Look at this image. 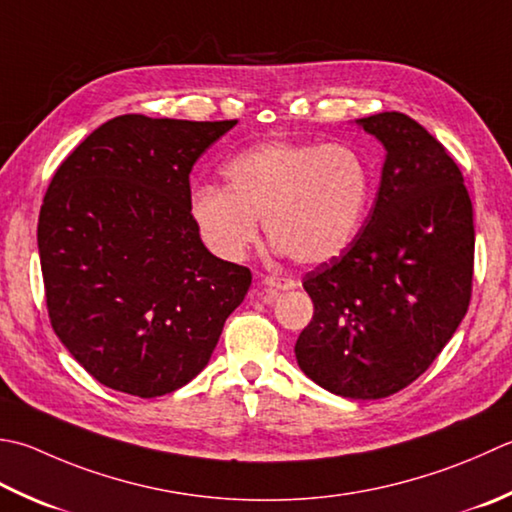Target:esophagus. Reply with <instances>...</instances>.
Masks as SVG:
<instances>
[{
  "instance_id": "obj_1",
  "label": "esophagus",
  "mask_w": 512,
  "mask_h": 512,
  "mask_svg": "<svg viewBox=\"0 0 512 512\" xmlns=\"http://www.w3.org/2000/svg\"><path fill=\"white\" fill-rule=\"evenodd\" d=\"M262 282H264L268 288H275V290H288V288L295 286L293 279L279 277V275H264Z\"/></svg>"
}]
</instances>
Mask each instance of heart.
Listing matches in <instances>:
<instances>
[{
    "mask_svg": "<svg viewBox=\"0 0 512 512\" xmlns=\"http://www.w3.org/2000/svg\"><path fill=\"white\" fill-rule=\"evenodd\" d=\"M226 186H202L190 197L199 235L224 259H242L266 237L297 264H322L342 255L364 224L373 170L348 144H257L228 159Z\"/></svg>",
    "mask_w": 512,
    "mask_h": 512,
    "instance_id": "1",
    "label": "heart"
}]
</instances>
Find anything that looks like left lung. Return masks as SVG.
<instances>
[{
	"instance_id": "1",
	"label": "left lung",
	"mask_w": 512,
	"mask_h": 512,
	"mask_svg": "<svg viewBox=\"0 0 512 512\" xmlns=\"http://www.w3.org/2000/svg\"><path fill=\"white\" fill-rule=\"evenodd\" d=\"M386 148L364 228L304 275L313 319L295 344L315 384L350 399L395 395L426 373L470 304L473 204L448 150L404 113L359 119Z\"/></svg>"
}]
</instances>
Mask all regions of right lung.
<instances>
[{"mask_svg": "<svg viewBox=\"0 0 512 512\" xmlns=\"http://www.w3.org/2000/svg\"><path fill=\"white\" fill-rule=\"evenodd\" d=\"M237 119L119 115L50 179L37 224L50 326L119 393L162 397L202 373L250 270L208 253L190 170Z\"/></svg>", "mask_w": 512, "mask_h": 512, "instance_id": "obj_1", "label": "right lung"}]
</instances>
